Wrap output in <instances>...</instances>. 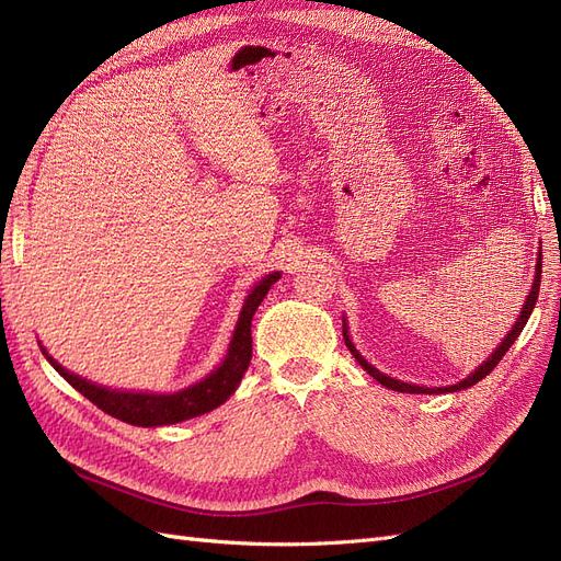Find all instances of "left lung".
Segmentation results:
<instances>
[{"label": "left lung", "mask_w": 561, "mask_h": 561, "mask_svg": "<svg viewBox=\"0 0 561 561\" xmlns=\"http://www.w3.org/2000/svg\"><path fill=\"white\" fill-rule=\"evenodd\" d=\"M540 254H538V262H536V276H534V285H531V293H529V297H526V301H524V307H522V313H519V318L515 320V325H513V330L507 332V336L503 339L501 342V346L489 355V358L472 371L470 377H466L463 381H458V383H454V386H445V388H426V386H414V383H404V381H398V379H393V377H386V375H381V371L375 367V365H369L363 355L358 353V348L353 346V342L348 339V328H346V322H344V339H346V346H348V351L353 353V358L360 363V367L363 369H367V375L369 377H375L381 386H386V388H393V390H400V393H456V390H463V388H468V386H474L478 381H482L491 369H494L499 363H501V358L503 355L507 353V348H511L513 344H515V339L519 336V332L524 330V325H526V320H529V316H531V311H534V307H536V299H538V290H540Z\"/></svg>", "instance_id": "left-lung-1"}]
</instances>
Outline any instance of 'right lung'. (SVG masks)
<instances>
[{
	"label": "right lung",
	"instance_id": "1",
	"mask_svg": "<svg viewBox=\"0 0 561 561\" xmlns=\"http://www.w3.org/2000/svg\"><path fill=\"white\" fill-rule=\"evenodd\" d=\"M278 278L280 274L274 271V274L264 276L250 290L241 309L239 322H236V330L222 365H219L213 375H208L203 381L190 388H182L178 393L165 396V393H130V390H112V388L81 379L79 375H72V371H67L58 360L50 358L46 348H42V353L67 383L75 386L83 398H89L105 414L118 421H126L130 426H142V428L171 426V423H180L215 410V407L227 402L233 390L239 388L252 358V334H250L252 316L257 311L266 293L271 290V285H274Z\"/></svg>",
	"mask_w": 561,
	"mask_h": 561
}]
</instances>
